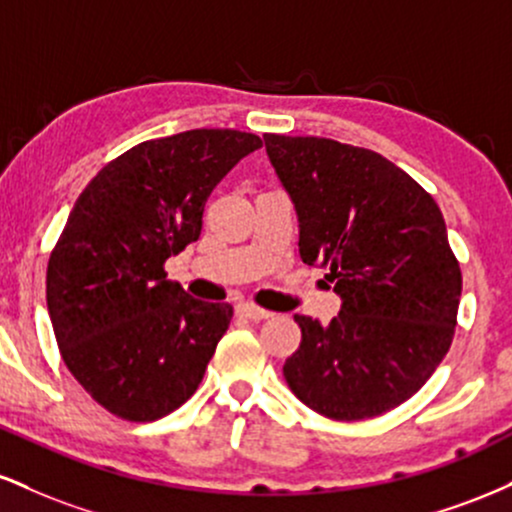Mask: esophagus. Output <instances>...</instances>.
Instances as JSON below:
<instances>
[{
  "label": "esophagus",
  "instance_id": "obj_1",
  "mask_svg": "<svg viewBox=\"0 0 512 512\" xmlns=\"http://www.w3.org/2000/svg\"><path fill=\"white\" fill-rule=\"evenodd\" d=\"M238 315L248 317V320H267V317H272L269 310H264L255 303H238Z\"/></svg>",
  "mask_w": 512,
  "mask_h": 512
}]
</instances>
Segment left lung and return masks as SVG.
Listing matches in <instances>:
<instances>
[{
  "instance_id": "left-lung-1",
  "label": "left lung",
  "mask_w": 512,
  "mask_h": 512,
  "mask_svg": "<svg viewBox=\"0 0 512 512\" xmlns=\"http://www.w3.org/2000/svg\"><path fill=\"white\" fill-rule=\"evenodd\" d=\"M298 214L305 264L330 269L342 298L330 325L296 315L301 346L284 378L305 407L361 421L399 407L452 344L462 293L436 199L361 146L264 134Z\"/></svg>"
}]
</instances>
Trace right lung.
Listing matches in <instances>:
<instances>
[{"label":"right lung","mask_w":512,"mask_h":512,"mask_svg":"<svg viewBox=\"0 0 512 512\" xmlns=\"http://www.w3.org/2000/svg\"><path fill=\"white\" fill-rule=\"evenodd\" d=\"M257 134L190 129L117 156L69 211L48 262V310L69 373L110 414L156 421L202 383L231 325L170 281L168 257L202 233L204 204Z\"/></svg>","instance_id":"add662e5"}]
</instances>
